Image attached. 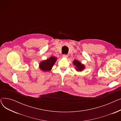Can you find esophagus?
Segmentation results:
<instances>
[{
  "instance_id": "obj_1",
  "label": "esophagus",
  "mask_w": 121,
  "mask_h": 121,
  "mask_svg": "<svg viewBox=\"0 0 121 121\" xmlns=\"http://www.w3.org/2000/svg\"><path fill=\"white\" fill-rule=\"evenodd\" d=\"M68 56V55L67 54H63V57H64V58H67Z\"/></svg>"
}]
</instances>
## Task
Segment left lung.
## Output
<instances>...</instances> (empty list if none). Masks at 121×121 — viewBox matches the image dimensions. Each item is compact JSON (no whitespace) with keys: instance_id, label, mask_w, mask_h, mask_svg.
<instances>
[{"instance_id":"8db88e82","label":"left lung","mask_w":121,"mask_h":121,"mask_svg":"<svg viewBox=\"0 0 121 121\" xmlns=\"http://www.w3.org/2000/svg\"><path fill=\"white\" fill-rule=\"evenodd\" d=\"M73 64L74 65L76 66V69H77V71H81L82 70H83V69H84V66L83 65H82L81 63L79 62H78V61L75 60L73 62Z\"/></svg>"}]
</instances>
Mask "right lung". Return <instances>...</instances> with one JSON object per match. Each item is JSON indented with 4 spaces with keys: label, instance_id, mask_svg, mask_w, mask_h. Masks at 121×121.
<instances>
[{
    "label": "right lung",
    "instance_id": "1",
    "mask_svg": "<svg viewBox=\"0 0 121 121\" xmlns=\"http://www.w3.org/2000/svg\"><path fill=\"white\" fill-rule=\"evenodd\" d=\"M56 61V58L55 57H51L47 60L43 61L40 64V68L43 71H48L52 69L53 64Z\"/></svg>",
    "mask_w": 121,
    "mask_h": 121
}]
</instances>
